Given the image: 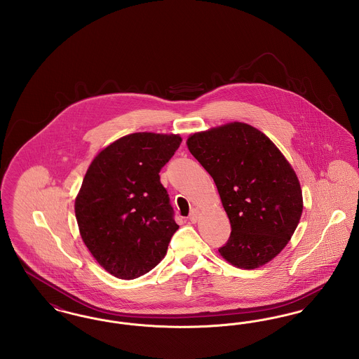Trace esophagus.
Returning <instances> with one entry per match:
<instances>
[{"label": "esophagus", "instance_id": "esophagus-1", "mask_svg": "<svg viewBox=\"0 0 359 359\" xmlns=\"http://www.w3.org/2000/svg\"><path fill=\"white\" fill-rule=\"evenodd\" d=\"M199 219V211L198 210H192L189 214V222L196 223Z\"/></svg>", "mask_w": 359, "mask_h": 359}]
</instances>
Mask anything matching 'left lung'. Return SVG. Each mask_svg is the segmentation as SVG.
<instances>
[{
    "instance_id": "obj_1",
    "label": "left lung",
    "mask_w": 359,
    "mask_h": 359,
    "mask_svg": "<svg viewBox=\"0 0 359 359\" xmlns=\"http://www.w3.org/2000/svg\"><path fill=\"white\" fill-rule=\"evenodd\" d=\"M187 145L214 179L230 219L221 256L242 269L269 262L303 212L300 183L287 158L262 132L242 122L195 133Z\"/></svg>"
}]
</instances>
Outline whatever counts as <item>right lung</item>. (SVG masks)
Here are the masks:
<instances>
[{"instance_id": "add662e5", "label": "right lung", "mask_w": 359, "mask_h": 359, "mask_svg": "<svg viewBox=\"0 0 359 359\" xmlns=\"http://www.w3.org/2000/svg\"><path fill=\"white\" fill-rule=\"evenodd\" d=\"M177 135L133 133L110 144L88 170L75 199L87 249L118 278L148 273L179 229L161 168L177 151Z\"/></svg>"}]
</instances>
